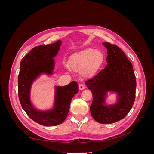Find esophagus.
I'll return each mask as SVG.
<instances>
[{
  "label": "esophagus",
  "mask_w": 154,
  "mask_h": 154,
  "mask_svg": "<svg viewBox=\"0 0 154 154\" xmlns=\"http://www.w3.org/2000/svg\"><path fill=\"white\" fill-rule=\"evenodd\" d=\"M85 86L83 85V84H80L79 85V89L80 90H83V89H85Z\"/></svg>",
  "instance_id": "obj_1"
}]
</instances>
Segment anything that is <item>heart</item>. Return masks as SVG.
<instances>
[{"instance_id": "b5f03b06", "label": "heart", "mask_w": 154, "mask_h": 154, "mask_svg": "<svg viewBox=\"0 0 154 154\" xmlns=\"http://www.w3.org/2000/svg\"><path fill=\"white\" fill-rule=\"evenodd\" d=\"M104 54L100 50L88 48L72 54L69 60V67L72 71L81 72L82 76L90 78L99 71L104 61Z\"/></svg>"}]
</instances>
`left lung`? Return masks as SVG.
<instances>
[{
  "label": "left lung",
  "mask_w": 154,
  "mask_h": 154,
  "mask_svg": "<svg viewBox=\"0 0 154 154\" xmlns=\"http://www.w3.org/2000/svg\"><path fill=\"white\" fill-rule=\"evenodd\" d=\"M107 49V65L94 78L85 82L92 93L91 113L96 122L114 123L123 119L131 110L136 98V78L133 66L127 56L117 45L103 43ZM117 92V103L104 105L107 92Z\"/></svg>",
  "instance_id": "left-lung-1"
}]
</instances>
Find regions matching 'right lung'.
Listing matches in <instances>:
<instances>
[{"label":"right lung","instance_id":"right-lung-1","mask_svg":"<svg viewBox=\"0 0 154 154\" xmlns=\"http://www.w3.org/2000/svg\"><path fill=\"white\" fill-rule=\"evenodd\" d=\"M62 42L40 45L32 49L22 58L18 76V97L21 106L27 116L40 125L50 127L62 123L68 114L73 96L78 92L77 82L67 85L56 87L55 102L51 110L38 111L30 101V90L32 82L42 73L52 74L54 67L53 58L57 54Z\"/></svg>","mask_w":154,"mask_h":154}]
</instances>
